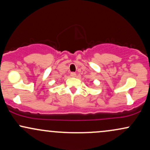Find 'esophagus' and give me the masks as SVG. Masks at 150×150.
I'll use <instances>...</instances> for the list:
<instances>
[{
  "label": "esophagus",
  "mask_w": 150,
  "mask_h": 150,
  "mask_svg": "<svg viewBox=\"0 0 150 150\" xmlns=\"http://www.w3.org/2000/svg\"><path fill=\"white\" fill-rule=\"evenodd\" d=\"M70 76L73 77H76V73H73H73H70Z\"/></svg>",
  "instance_id": "obj_1"
}]
</instances>
